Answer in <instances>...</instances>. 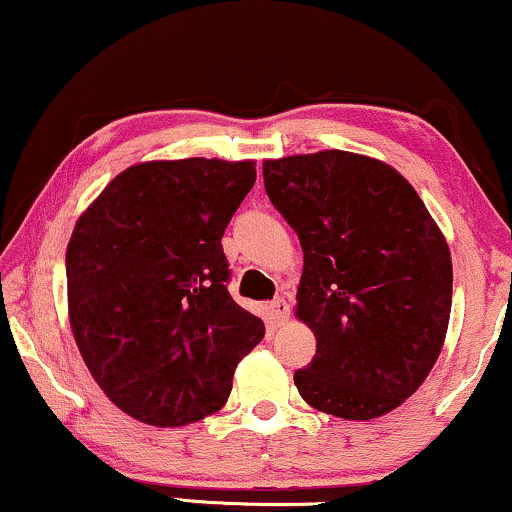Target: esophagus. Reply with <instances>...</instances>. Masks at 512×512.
<instances>
[{
	"instance_id": "34e87169",
	"label": "esophagus",
	"mask_w": 512,
	"mask_h": 512,
	"mask_svg": "<svg viewBox=\"0 0 512 512\" xmlns=\"http://www.w3.org/2000/svg\"><path fill=\"white\" fill-rule=\"evenodd\" d=\"M270 315L272 320H275L277 324H284L289 320V303L284 301V298H275V301H270Z\"/></svg>"
}]
</instances>
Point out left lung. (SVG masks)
<instances>
[{
	"label": "left lung",
	"instance_id": "obj_1",
	"mask_svg": "<svg viewBox=\"0 0 512 512\" xmlns=\"http://www.w3.org/2000/svg\"><path fill=\"white\" fill-rule=\"evenodd\" d=\"M272 207L296 230V317L317 353L294 374L324 414L369 421L411 397L440 357L451 313V254L400 171L345 150L265 159Z\"/></svg>",
	"mask_w": 512,
	"mask_h": 512
}]
</instances>
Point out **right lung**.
<instances>
[{
    "mask_svg": "<svg viewBox=\"0 0 512 512\" xmlns=\"http://www.w3.org/2000/svg\"><path fill=\"white\" fill-rule=\"evenodd\" d=\"M254 183V162H141L72 230V334L94 381L136 421L176 428L214 414L261 343L263 322L232 301L221 244Z\"/></svg>",
    "mask_w": 512,
    "mask_h": 512,
    "instance_id": "obj_1",
    "label": "right lung"
}]
</instances>
